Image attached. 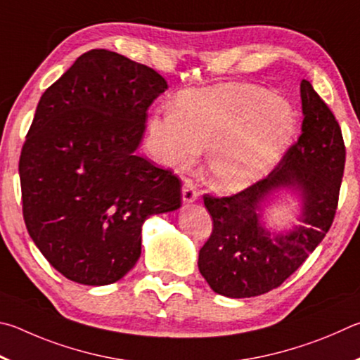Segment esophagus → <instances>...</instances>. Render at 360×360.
<instances>
[{"label":"esophagus","mask_w":360,"mask_h":360,"mask_svg":"<svg viewBox=\"0 0 360 360\" xmlns=\"http://www.w3.org/2000/svg\"><path fill=\"white\" fill-rule=\"evenodd\" d=\"M199 198V191L196 190V186L193 185L191 180H185L184 181V188H181V199H184L185 204L194 202Z\"/></svg>","instance_id":"1"}]
</instances>
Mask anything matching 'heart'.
<instances>
[{"label": "heart", "mask_w": 360, "mask_h": 360, "mask_svg": "<svg viewBox=\"0 0 360 360\" xmlns=\"http://www.w3.org/2000/svg\"><path fill=\"white\" fill-rule=\"evenodd\" d=\"M295 132L286 99L262 86L224 84L179 94L148 123L160 162L185 169L209 148L205 175L224 193L242 191L266 176L285 156Z\"/></svg>", "instance_id": "1"}]
</instances>
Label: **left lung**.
I'll return each instance as SVG.
<instances>
[{
	"mask_svg": "<svg viewBox=\"0 0 360 360\" xmlns=\"http://www.w3.org/2000/svg\"><path fill=\"white\" fill-rule=\"evenodd\" d=\"M300 98L302 134L278 166L234 196H204L213 231L199 251L198 266L217 294L243 299L278 288L330 229L345 170L342 129L308 80H302ZM280 191L301 198V224L285 233H270L262 212Z\"/></svg>",
	"mask_w": 360,
	"mask_h": 360,
	"instance_id": "left-lung-1",
	"label": "left lung"
}]
</instances>
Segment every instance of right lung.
Listing matches in <instances>:
<instances>
[{
  "label": "right lung",
  "instance_id": "1",
  "mask_svg": "<svg viewBox=\"0 0 360 360\" xmlns=\"http://www.w3.org/2000/svg\"><path fill=\"white\" fill-rule=\"evenodd\" d=\"M153 69L104 49L80 55L39 99L18 174L23 219L68 280L115 283L141 256L142 224L181 204V181L139 156Z\"/></svg>",
  "mask_w": 360,
  "mask_h": 360
}]
</instances>
